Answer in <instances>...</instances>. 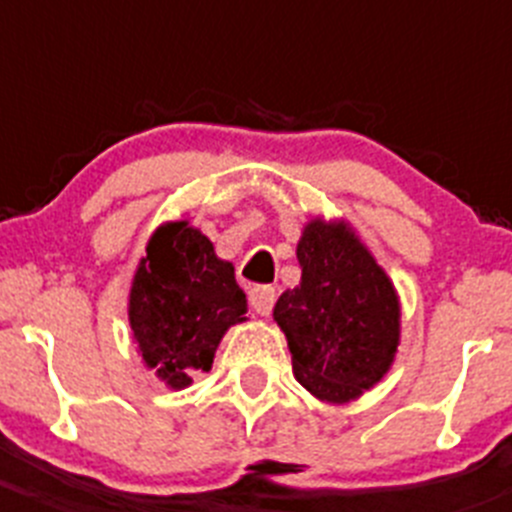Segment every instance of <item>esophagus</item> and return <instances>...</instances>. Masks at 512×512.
<instances>
[{
  "label": "esophagus",
  "mask_w": 512,
  "mask_h": 512,
  "mask_svg": "<svg viewBox=\"0 0 512 512\" xmlns=\"http://www.w3.org/2000/svg\"><path fill=\"white\" fill-rule=\"evenodd\" d=\"M275 287L270 285H260V287H252L250 289V304L252 309H255L257 314H262V317H270L272 314V307H275Z\"/></svg>",
  "instance_id": "1"
}]
</instances>
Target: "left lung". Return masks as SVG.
<instances>
[{
  "label": "left lung",
  "instance_id": "1",
  "mask_svg": "<svg viewBox=\"0 0 512 512\" xmlns=\"http://www.w3.org/2000/svg\"><path fill=\"white\" fill-rule=\"evenodd\" d=\"M302 280L275 304L299 384L327 404L374 389L401 342L394 282L347 220L312 218L297 242Z\"/></svg>",
  "mask_w": 512,
  "mask_h": 512
}]
</instances>
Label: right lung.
Wrapping results in <instances>:
<instances>
[{
    "mask_svg": "<svg viewBox=\"0 0 512 512\" xmlns=\"http://www.w3.org/2000/svg\"><path fill=\"white\" fill-rule=\"evenodd\" d=\"M247 299L232 262L188 220L163 223L146 245L128 292V324L143 366L168 389L210 371L225 332L245 322Z\"/></svg>",
    "mask_w": 512,
    "mask_h": 512,
    "instance_id": "right-lung-1",
    "label": "right lung"
}]
</instances>
